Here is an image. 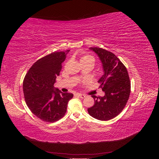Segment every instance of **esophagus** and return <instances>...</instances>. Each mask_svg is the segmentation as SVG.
<instances>
[{
  "label": "esophagus",
  "instance_id": "obj_1",
  "mask_svg": "<svg viewBox=\"0 0 159 159\" xmlns=\"http://www.w3.org/2000/svg\"><path fill=\"white\" fill-rule=\"evenodd\" d=\"M76 95L77 96H78L79 98H84L85 97V95H84V94H81V93H77L76 94Z\"/></svg>",
  "mask_w": 159,
  "mask_h": 159
}]
</instances>
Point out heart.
<instances>
[{"label": "heart", "instance_id": "heart-1", "mask_svg": "<svg viewBox=\"0 0 159 159\" xmlns=\"http://www.w3.org/2000/svg\"><path fill=\"white\" fill-rule=\"evenodd\" d=\"M80 61L81 62L88 61V62H91V63H93L94 64L95 58H94L93 56H91V55H84L83 56L81 57Z\"/></svg>", "mask_w": 159, "mask_h": 159}]
</instances>
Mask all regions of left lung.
Returning a JSON list of instances; mask_svg holds the SVG:
<instances>
[{"label": "left lung", "mask_w": 159, "mask_h": 159, "mask_svg": "<svg viewBox=\"0 0 159 159\" xmlns=\"http://www.w3.org/2000/svg\"><path fill=\"white\" fill-rule=\"evenodd\" d=\"M102 61L104 74L98 83L103 97L91 95L95 104L88 109L89 114L101 121H108L121 113L131 93V83L126 67L112 52L98 47L89 48Z\"/></svg>", "instance_id": "obj_1"}]
</instances>
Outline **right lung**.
<instances>
[{
	"mask_svg": "<svg viewBox=\"0 0 159 159\" xmlns=\"http://www.w3.org/2000/svg\"><path fill=\"white\" fill-rule=\"evenodd\" d=\"M70 52H54L37 60L23 81L27 106L42 121L54 123L63 117L74 95L62 93L54 84L61 70V64Z\"/></svg>",
	"mask_w": 159,
	"mask_h": 159,
	"instance_id": "obj_1",
	"label": "right lung"
}]
</instances>
